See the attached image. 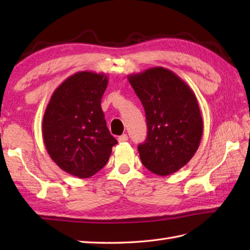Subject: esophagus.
<instances>
[{
	"mask_svg": "<svg viewBox=\"0 0 250 250\" xmlns=\"http://www.w3.org/2000/svg\"><path fill=\"white\" fill-rule=\"evenodd\" d=\"M126 141H128V135H126V134H122L121 136L118 137L119 143H124V142H126Z\"/></svg>",
	"mask_w": 250,
	"mask_h": 250,
	"instance_id": "esophagus-1",
	"label": "esophagus"
}]
</instances>
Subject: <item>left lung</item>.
<instances>
[{"label": "left lung", "mask_w": 250, "mask_h": 250, "mask_svg": "<svg viewBox=\"0 0 250 250\" xmlns=\"http://www.w3.org/2000/svg\"><path fill=\"white\" fill-rule=\"evenodd\" d=\"M128 81L146 114L147 137L137 147L142 163L160 176L177 172L194 156L203 134L194 92L161 66L131 74Z\"/></svg>", "instance_id": "obj_1"}]
</instances>
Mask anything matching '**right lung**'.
<instances>
[{
    "mask_svg": "<svg viewBox=\"0 0 250 250\" xmlns=\"http://www.w3.org/2000/svg\"><path fill=\"white\" fill-rule=\"evenodd\" d=\"M107 83L103 73L77 72L55 90L45 110L42 132L48 155L78 178L98 173L117 144L101 108Z\"/></svg>",
    "mask_w": 250,
    "mask_h": 250,
    "instance_id": "right-lung-1",
    "label": "right lung"
}]
</instances>
